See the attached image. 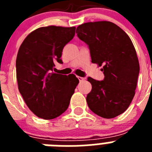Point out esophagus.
I'll return each instance as SVG.
<instances>
[{
	"label": "esophagus",
	"instance_id": "34e87169",
	"mask_svg": "<svg viewBox=\"0 0 152 152\" xmlns=\"http://www.w3.org/2000/svg\"><path fill=\"white\" fill-rule=\"evenodd\" d=\"M77 78H78V80H80V81H83V80H84V77H77Z\"/></svg>",
	"mask_w": 152,
	"mask_h": 152
}]
</instances>
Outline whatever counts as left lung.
I'll list each match as a JSON object with an SVG mask.
<instances>
[{"label":"left lung","instance_id":"obj_1","mask_svg":"<svg viewBox=\"0 0 152 152\" xmlns=\"http://www.w3.org/2000/svg\"><path fill=\"white\" fill-rule=\"evenodd\" d=\"M76 33L88 45L91 62L103 65V80L88 78L92 85L86 98L88 107L103 118L116 117L135 96L140 70L135 47L121 28L109 21L85 23Z\"/></svg>","mask_w":152,"mask_h":152}]
</instances>
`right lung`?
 <instances>
[{
	"mask_svg": "<svg viewBox=\"0 0 152 152\" xmlns=\"http://www.w3.org/2000/svg\"><path fill=\"white\" fill-rule=\"evenodd\" d=\"M75 27H40L23 40L16 60L18 89L33 113L44 119L59 116L68 109L79 80L75 75L55 73L62 64L63 48L74 38Z\"/></svg>",
	"mask_w": 152,
	"mask_h": 152,
	"instance_id": "add662e5",
	"label": "right lung"
}]
</instances>
